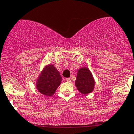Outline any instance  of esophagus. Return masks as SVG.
<instances>
[{"instance_id": "esophagus-1", "label": "esophagus", "mask_w": 134, "mask_h": 134, "mask_svg": "<svg viewBox=\"0 0 134 134\" xmlns=\"http://www.w3.org/2000/svg\"><path fill=\"white\" fill-rule=\"evenodd\" d=\"M66 81L68 82H71L72 81H71V79L70 78H66Z\"/></svg>"}]
</instances>
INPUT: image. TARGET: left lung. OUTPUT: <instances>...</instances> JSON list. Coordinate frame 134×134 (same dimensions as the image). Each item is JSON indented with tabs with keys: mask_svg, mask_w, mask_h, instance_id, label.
<instances>
[{
	"mask_svg": "<svg viewBox=\"0 0 134 134\" xmlns=\"http://www.w3.org/2000/svg\"><path fill=\"white\" fill-rule=\"evenodd\" d=\"M75 86L77 90L83 94L91 93L94 90V80L92 74L87 67H82L78 71Z\"/></svg>",
	"mask_w": 134,
	"mask_h": 134,
	"instance_id": "obj_1",
	"label": "left lung"
}]
</instances>
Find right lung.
Masks as SVG:
<instances>
[{
	"label": "right lung",
	"mask_w": 134,
	"mask_h": 134,
	"mask_svg": "<svg viewBox=\"0 0 134 134\" xmlns=\"http://www.w3.org/2000/svg\"><path fill=\"white\" fill-rule=\"evenodd\" d=\"M62 76L54 65L45 66L36 82L39 92L46 96H52L62 82Z\"/></svg>",
	"instance_id": "obj_1"
}]
</instances>
